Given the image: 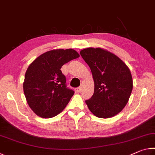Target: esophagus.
Returning a JSON list of instances; mask_svg holds the SVG:
<instances>
[{"label": "esophagus", "instance_id": "obj_1", "mask_svg": "<svg viewBox=\"0 0 155 155\" xmlns=\"http://www.w3.org/2000/svg\"><path fill=\"white\" fill-rule=\"evenodd\" d=\"M81 87H78L77 88H75V91L76 92H79L81 91Z\"/></svg>", "mask_w": 155, "mask_h": 155}]
</instances>
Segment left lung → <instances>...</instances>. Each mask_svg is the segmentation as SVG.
Returning a JSON list of instances; mask_svg holds the SVG:
<instances>
[{"mask_svg":"<svg viewBox=\"0 0 155 155\" xmlns=\"http://www.w3.org/2000/svg\"><path fill=\"white\" fill-rule=\"evenodd\" d=\"M90 66L94 81V92L86 100L89 109L96 117L109 118L124 109L133 90L130 70L119 57L101 48L80 52Z\"/></svg>","mask_w":155,"mask_h":155,"instance_id":"1","label":"left lung"}]
</instances>
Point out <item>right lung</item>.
<instances>
[{"label": "right lung", "mask_w": 155, "mask_h": 155, "mask_svg": "<svg viewBox=\"0 0 155 155\" xmlns=\"http://www.w3.org/2000/svg\"><path fill=\"white\" fill-rule=\"evenodd\" d=\"M79 57L73 49L45 52L31 63L26 72L23 90L28 104L36 115L50 118L61 113L74 91L67 87L61 68Z\"/></svg>", "instance_id": "add662e5"}]
</instances>
